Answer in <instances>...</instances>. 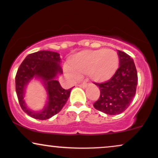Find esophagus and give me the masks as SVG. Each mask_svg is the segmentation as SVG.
<instances>
[{
  "mask_svg": "<svg viewBox=\"0 0 158 158\" xmlns=\"http://www.w3.org/2000/svg\"><path fill=\"white\" fill-rule=\"evenodd\" d=\"M79 86L81 87V88H86V87L88 86V84H87V83H82V84L79 85Z\"/></svg>",
  "mask_w": 158,
  "mask_h": 158,
  "instance_id": "1",
  "label": "esophagus"
}]
</instances>
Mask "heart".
<instances>
[{
  "mask_svg": "<svg viewBox=\"0 0 158 158\" xmlns=\"http://www.w3.org/2000/svg\"><path fill=\"white\" fill-rule=\"evenodd\" d=\"M68 63L70 70L67 69V71L71 75L81 77L88 74L94 81L104 82L115 73L119 57L114 50L108 49L83 50L72 56Z\"/></svg>",
  "mask_w": 158,
  "mask_h": 158,
  "instance_id": "obj_1",
  "label": "heart"
}]
</instances>
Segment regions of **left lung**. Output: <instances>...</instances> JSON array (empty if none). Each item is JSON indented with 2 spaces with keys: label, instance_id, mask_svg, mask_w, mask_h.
I'll use <instances>...</instances> for the list:
<instances>
[{
  "label": "left lung",
  "instance_id": "8db88e82",
  "mask_svg": "<svg viewBox=\"0 0 158 158\" xmlns=\"http://www.w3.org/2000/svg\"><path fill=\"white\" fill-rule=\"evenodd\" d=\"M117 54L119 67L113 77L106 82L95 83L100 96L94 107L109 115H117L128 108L135 96L138 80L133 59L120 50H117Z\"/></svg>",
  "mask_w": 158,
  "mask_h": 158
}]
</instances>
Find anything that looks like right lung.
I'll return each mask as SVG.
<instances>
[{
	"label": "right lung",
	"instance_id": "right-lung-1",
	"mask_svg": "<svg viewBox=\"0 0 158 158\" xmlns=\"http://www.w3.org/2000/svg\"><path fill=\"white\" fill-rule=\"evenodd\" d=\"M60 61V55L58 52L41 50L29 54L18 69L15 90L19 104L23 111L32 118L41 120L50 118L62 109L70 97L72 88L64 90L56 80V76L62 73ZM34 77L43 81L48 96L46 106L39 112L29 110L23 100L26 85Z\"/></svg>",
	"mask_w": 158,
	"mask_h": 158
}]
</instances>
